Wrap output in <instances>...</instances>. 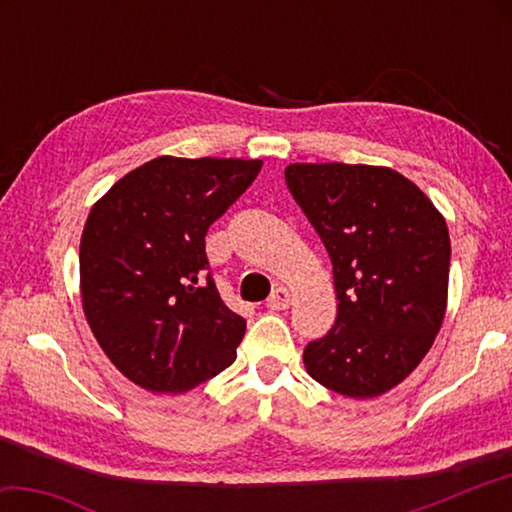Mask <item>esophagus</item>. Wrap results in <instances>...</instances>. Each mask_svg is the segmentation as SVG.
<instances>
[{
  "mask_svg": "<svg viewBox=\"0 0 512 512\" xmlns=\"http://www.w3.org/2000/svg\"><path fill=\"white\" fill-rule=\"evenodd\" d=\"M291 300H293V296H291V291L287 289V287H277L273 293H271V298L266 300V307L268 309H289V305H291Z\"/></svg>",
  "mask_w": 512,
  "mask_h": 512,
  "instance_id": "1",
  "label": "esophagus"
}]
</instances>
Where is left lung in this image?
<instances>
[{"instance_id":"left-lung-1","label":"left lung","mask_w":512,"mask_h":512,"mask_svg":"<svg viewBox=\"0 0 512 512\" xmlns=\"http://www.w3.org/2000/svg\"><path fill=\"white\" fill-rule=\"evenodd\" d=\"M289 192L332 259L336 323L305 348L309 377L370 400L420 366L443 325L449 230L427 194L391 167L293 162Z\"/></svg>"}]
</instances>
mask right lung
Here are the masks:
<instances>
[{
	"label": "right lung",
	"mask_w": 512,
	"mask_h": 512,
	"mask_svg": "<svg viewBox=\"0 0 512 512\" xmlns=\"http://www.w3.org/2000/svg\"><path fill=\"white\" fill-rule=\"evenodd\" d=\"M259 169L262 160L160 155L92 205L79 253L83 314L144 391H192L237 359L246 320L205 273V235Z\"/></svg>",
	"instance_id": "add662e5"
}]
</instances>
